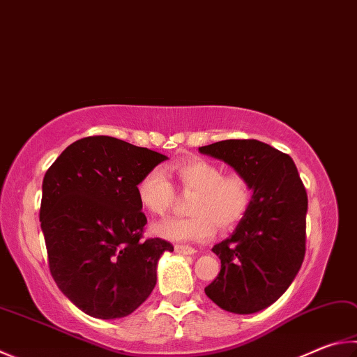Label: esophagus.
<instances>
[{
	"label": "esophagus",
	"instance_id": "34e87169",
	"mask_svg": "<svg viewBox=\"0 0 357 357\" xmlns=\"http://www.w3.org/2000/svg\"><path fill=\"white\" fill-rule=\"evenodd\" d=\"M174 251L178 252V255H193V252H197V250L193 248L190 245H174Z\"/></svg>",
	"mask_w": 357,
	"mask_h": 357
}]
</instances>
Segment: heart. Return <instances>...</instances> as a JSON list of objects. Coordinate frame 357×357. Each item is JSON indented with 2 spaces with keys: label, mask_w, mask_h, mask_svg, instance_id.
<instances>
[{
  "label": "heart",
  "mask_w": 357,
  "mask_h": 357,
  "mask_svg": "<svg viewBox=\"0 0 357 357\" xmlns=\"http://www.w3.org/2000/svg\"><path fill=\"white\" fill-rule=\"evenodd\" d=\"M170 172L184 193H192L185 218H167L153 226L156 236L174 242L207 241L220 231H231L243 222L252 201L250 179L241 172L225 173L215 162L190 158L170 165ZM140 206L151 215L170 209L174 189L160 168L142 174L135 185Z\"/></svg>",
  "instance_id": "obj_1"
}]
</instances>
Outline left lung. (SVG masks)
<instances>
[{
	"instance_id": "left-lung-1",
	"label": "left lung",
	"mask_w": 357,
	"mask_h": 357,
	"mask_svg": "<svg viewBox=\"0 0 357 357\" xmlns=\"http://www.w3.org/2000/svg\"><path fill=\"white\" fill-rule=\"evenodd\" d=\"M199 151L243 173L255 190L234 234L212 248L222 268L204 291L228 312H259L289 289L306 255V189L289 154L264 142L222 140Z\"/></svg>"
}]
</instances>
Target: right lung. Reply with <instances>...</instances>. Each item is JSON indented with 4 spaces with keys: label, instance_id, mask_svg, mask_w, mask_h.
<instances>
[{
    "label": "right lung",
    "instance_id": "1",
    "mask_svg": "<svg viewBox=\"0 0 357 357\" xmlns=\"http://www.w3.org/2000/svg\"><path fill=\"white\" fill-rule=\"evenodd\" d=\"M109 135L67 146L43 178L40 223L57 287L90 317L134 312L156 286L158 261L173 245L144 238L135 195L142 174L165 160Z\"/></svg>",
    "mask_w": 357,
    "mask_h": 357
}]
</instances>
